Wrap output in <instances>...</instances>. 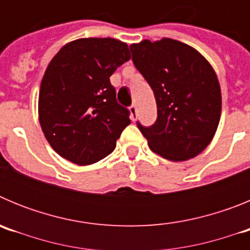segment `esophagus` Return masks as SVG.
<instances>
[{"mask_svg":"<svg viewBox=\"0 0 250 250\" xmlns=\"http://www.w3.org/2000/svg\"><path fill=\"white\" fill-rule=\"evenodd\" d=\"M130 118H131V120H136V118H138V110H136V106L135 105H131L130 106Z\"/></svg>","mask_w":250,"mask_h":250,"instance_id":"34e87169","label":"esophagus"}]
</instances>
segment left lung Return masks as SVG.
<instances>
[{
  "instance_id": "8db88e82",
  "label": "left lung",
  "mask_w": 250,
  "mask_h": 250,
  "mask_svg": "<svg viewBox=\"0 0 250 250\" xmlns=\"http://www.w3.org/2000/svg\"><path fill=\"white\" fill-rule=\"evenodd\" d=\"M132 62L154 91L158 118L138 127L150 149L171 161L191 159L210 144L222 94L215 71L191 46L164 37L130 46Z\"/></svg>"
}]
</instances>
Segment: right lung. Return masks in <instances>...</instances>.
Segmentation results:
<instances>
[{"label": "right lung", "mask_w": 250, "mask_h": 250, "mask_svg": "<svg viewBox=\"0 0 250 250\" xmlns=\"http://www.w3.org/2000/svg\"><path fill=\"white\" fill-rule=\"evenodd\" d=\"M130 60L119 40L68 42L46 68L39 95V120L52 149L77 165H90L114 151L130 124L110 76Z\"/></svg>", "instance_id": "1"}]
</instances>
